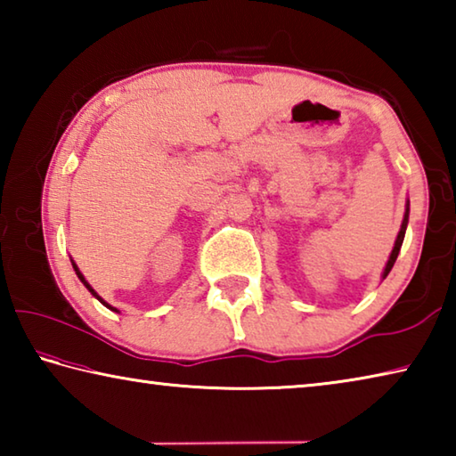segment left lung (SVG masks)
Listing matches in <instances>:
<instances>
[{
	"mask_svg": "<svg viewBox=\"0 0 456 456\" xmlns=\"http://www.w3.org/2000/svg\"><path fill=\"white\" fill-rule=\"evenodd\" d=\"M408 213H411V200H406V209H404V219H403V225H400V231H398V235H396L395 247H392V253H390V257H388V261H386V267H384V272H382V280H386V275H388V273H390V269L395 267V261H396L398 253H400V247H403L404 235H406V227H408Z\"/></svg>",
	"mask_w": 456,
	"mask_h": 456,
	"instance_id": "obj_1",
	"label": "left lung"
}]
</instances>
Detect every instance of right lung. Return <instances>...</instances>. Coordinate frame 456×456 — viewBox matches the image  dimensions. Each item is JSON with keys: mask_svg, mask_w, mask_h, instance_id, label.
<instances>
[{"mask_svg": "<svg viewBox=\"0 0 456 456\" xmlns=\"http://www.w3.org/2000/svg\"><path fill=\"white\" fill-rule=\"evenodd\" d=\"M72 267H74V272H76V275H78V280H80V281L84 283V288H86V289H88V291L92 293V296H94V297L98 299V302H100V304H102V305H106V307H108V310H112V312H117V314H120V312L117 310V307H112L110 304H108V302H104V299L98 296V293L94 291V288H92V285H90V283L86 281V277H84V275H82V272H80V269H78V265H76V264H74V259H72Z\"/></svg>", "mask_w": 456, "mask_h": 456, "instance_id": "1", "label": "right lung"}]
</instances>
